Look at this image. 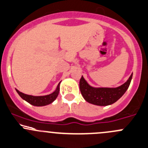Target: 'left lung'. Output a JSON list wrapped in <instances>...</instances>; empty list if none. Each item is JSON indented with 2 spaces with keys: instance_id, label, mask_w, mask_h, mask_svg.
Segmentation results:
<instances>
[{
  "instance_id": "1",
  "label": "left lung",
  "mask_w": 148,
  "mask_h": 148,
  "mask_svg": "<svg viewBox=\"0 0 148 148\" xmlns=\"http://www.w3.org/2000/svg\"><path fill=\"white\" fill-rule=\"evenodd\" d=\"M132 75L133 73L124 84L115 88L94 87L89 85L82 75L79 83L80 90L83 97L88 103L98 106H107L115 103L124 94L130 85Z\"/></svg>"
}]
</instances>
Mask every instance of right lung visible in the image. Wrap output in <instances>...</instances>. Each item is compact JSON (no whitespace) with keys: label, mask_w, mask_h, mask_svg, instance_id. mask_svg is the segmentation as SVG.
I'll use <instances>...</instances> for the list:
<instances>
[{"label":"right lung","mask_w":148,"mask_h":148,"mask_svg":"<svg viewBox=\"0 0 148 148\" xmlns=\"http://www.w3.org/2000/svg\"><path fill=\"white\" fill-rule=\"evenodd\" d=\"M60 83L61 82L59 83L57 88L54 92H52L50 94H48V95H45V96H33V95H28V94H25L24 93L20 92L17 89H16V91L19 96L21 97V98H22L24 100L27 102L28 103L31 104L32 105L37 107L45 106V105H48L52 103L57 99L59 92H60Z\"/></svg>","instance_id":"obj_1"}]
</instances>
